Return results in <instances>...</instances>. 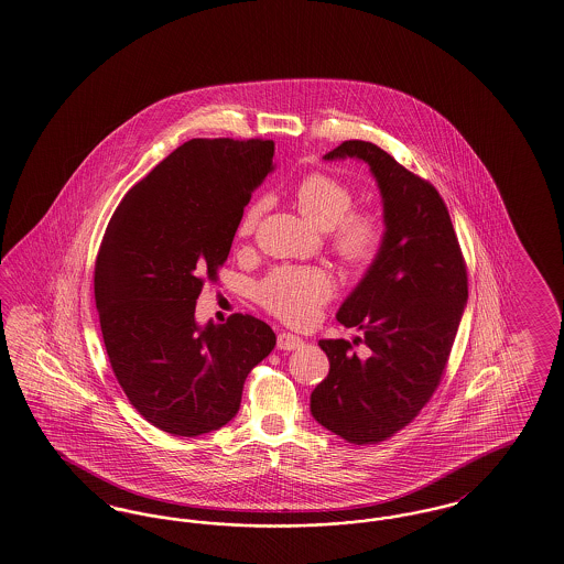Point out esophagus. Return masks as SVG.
Listing matches in <instances>:
<instances>
[{"label":"esophagus","mask_w":564,"mask_h":564,"mask_svg":"<svg viewBox=\"0 0 564 564\" xmlns=\"http://www.w3.org/2000/svg\"><path fill=\"white\" fill-rule=\"evenodd\" d=\"M305 341H303V338H299V336H292V334H286V332L278 334V348L280 350H299Z\"/></svg>","instance_id":"1"}]
</instances>
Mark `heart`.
I'll use <instances>...</instances> for the list:
<instances>
[{
  "label": "heart",
  "instance_id": "1",
  "mask_svg": "<svg viewBox=\"0 0 564 564\" xmlns=\"http://www.w3.org/2000/svg\"><path fill=\"white\" fill-rule=\"evenodd\" d=\"M294 195L306 220L322 230L334 228V245L341 258L365 263L379 251L383 241L381 220L367 212L350 214L355 208V194L339 178L323 173L308 175L299 183ZM268 204V197H261L245 209L239 225L241 235L256 230ZM334 292L336 282L322 268H280L259 284L258 299L280 319L305 325L317 317Z\"/></svg>",
  "mask_w": 564,
  "mask_h": 564
}]
</instances>
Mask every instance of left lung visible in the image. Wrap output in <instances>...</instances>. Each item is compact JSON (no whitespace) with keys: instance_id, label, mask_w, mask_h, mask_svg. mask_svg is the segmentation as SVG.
I'll return each mask as SVG.
<instances>
[{"instance_id":"left-lung-1","label":"left lung","mask_w":564,"mask_h":564,"mask_svg":"<svg viewBox=\"0 0 564 564\" xmlns=\"http://www.w3.org/2000/svg\"><path fill=\"white\" fill-rule=\"evenodd\" d=\"M369 164L381 206L383 241L339 306L344 327L362 332L365 356L346 339H319L329 372L311 393V414L348 443H379L431 400L467 305L466 263L449 212L435 187L386 150L350 140L323 161Z\"/></svg>"}]
</instances>
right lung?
<instances>
[{
  "instance_id": "add662e5",
  "label": "right lung",
  "mask_w": 564,
  "mask_h": 564,
  "mask_svg": "<svg viewBox=\"0 0 564 564\" xmlns=\"http://www.w3.org/2000/svg\"><path fill=\"white\" fill-rule=\"evenodd\" d=\"M272 171V140H189L129 189L100 242L95 299L115 377L169 435L223 429L274 350L272 327L251 315L195 322L204 275L216 278Z\"/></svg>"
}]
</instances>
